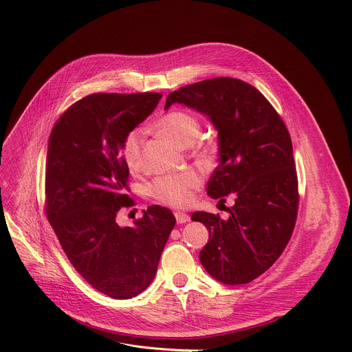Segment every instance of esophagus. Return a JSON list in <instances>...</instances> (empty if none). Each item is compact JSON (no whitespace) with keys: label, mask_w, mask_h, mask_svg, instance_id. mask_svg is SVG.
<instances>
[{"label":"esophagus","mask_w":352,"mask_h":352,"mask_svg":"<svg viewBox=\"0 0 352 352\" xmlns=\"http://www.w3.org/2000/svg\"><path fill=\"white\" fill-rule=\"evenodd\" d=\"M175 219H177V224H186L190 221V215L186 214V212H175Z\"/></svg>","instance_id":"1"}]
</instances>
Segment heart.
Segmentation results:
<instances>
[{
    "label": "heart",
    "instance_id": "b5f03b06",
    "mask_svg": "<svg viewBox=\"0 0 352 352\" xmlns=\"http://www.w3.org/2000/svg\"><path fill=\"white\" fill-rule=\"evenodd\" d=\"M157 129L175 145L186 148L195 142L201 133L199 120L184 109H174L160 118ZM141 129L129 131L121 144V155L128 168L137 170L141 162ZM201 178L194 171L158 177L151 186V194L160 202L173 207H187L192 202L194 191Z\"/></svg>",
    "mask_w": 352,
    "mask_h": 352
}]
</instances>
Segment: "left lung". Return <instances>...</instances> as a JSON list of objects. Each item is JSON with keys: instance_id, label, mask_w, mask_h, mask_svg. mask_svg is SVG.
Masks as SVG:
<instances>
[{"instance_id": "obj_1", "label": "left lung", "mask_w": 352, "mask_h": 352, "mask_svg": "<svg viewBox=\"0 0 352 352\" xmlns=\"http://www.w3.org/2000/svg\"><path fill=\"white\" fill-rule=\"evenodd\" d=\"M184 104L210 118L218 131V165L207 194L226 202L230 217L197 211L210 232L199 261L217 281L247 284L264 274L285 250L298 210V179L288 129L252 85L230 77L182 87L165 109Z\"/></svg>"}]
</instances>
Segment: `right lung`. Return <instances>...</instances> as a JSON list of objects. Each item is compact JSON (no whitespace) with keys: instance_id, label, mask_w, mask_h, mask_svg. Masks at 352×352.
<instances>
[{"instance_id":"right-lung-1","label":"right lung","mask_w":352,"mask_h":352,"mask_svg":"<svg viewBox=\"0 0 352 352\" xmlns=\"http://www.w3.org/2000/svg\"><path fill=\"white\" fill-rule=\"evenodd\" d=\"M162 94H91L55 122L45 162V211L58 241L82 278L117 300L141 294L157 274L175 226L174 214L151 206L133 227L117 214L131 207L124 137L155 109Z\"/></svg>"}]
</instances>
